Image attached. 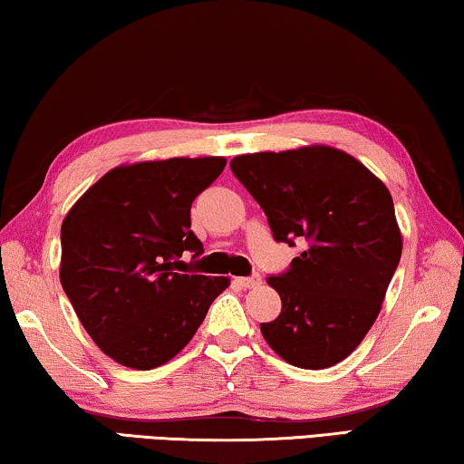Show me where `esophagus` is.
Instances as JSON below:
<instances>
[{
    "label": "esophagus",
    "instance_id": "esophagus-1",
    "mask_svg": "<svg viewBox=\"0 0 464 464\" xmlns=\"http://www.w3.org/2000/svg\"><path fill=\"white\" fill-rule=\"evenodd\" d=\"M234 282H237L242 287H256V285H261L263 279H261L259 273H253V276H250V277H237V279H234Z\"/></svg>",
    "mask_w": 464,
    "mask_h": 464
}]
</instances>
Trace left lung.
Wrapping results in <instances>:
<instances>
[{
    "instance_id": "left-lung-1",
    "label": "left lung",
    "mask_w": 464,
    "mask_h": 464,
    "mask_svg": "<svg viewBox=\"0 0 464 464\" xmlns=\"http://www.w3.org/2000/svg\"><path fill=\"white\" fill-rule=\"evenodd\" d=\"M230 169L267 216L273 238L304 242L267 284L282 313L261 323L287 363L323 370L345 360L381 313L403 238L384 182L329 146L237 156Z\"/></svg>"
}]
</instances>
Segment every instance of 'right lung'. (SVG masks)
Here are the masks:
<instances>
[{
	"instance_id": "right-lung-1",
	"label": "right lung",
	"mask_w": 464,
	"mask_h": 464,
	"mask_svg": "<svg viewBox=\"0 0 464 464\" xmlns=\"http://www.w3.org/2000/svg\"><path fill=\"white\" fill-rule=\"evenodd\" d=\"M226 158H169L117 166L61 224L59 279L94 343L125 368L170 362L230 279L180 273L203 253L191 203Z\"/></svg>"
}]
</instances>
